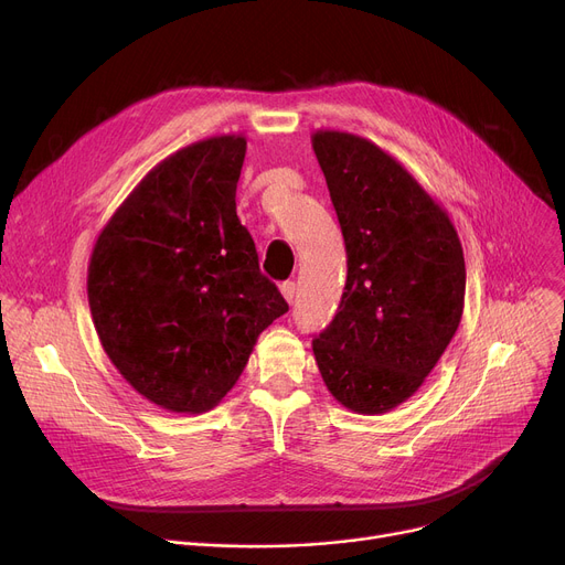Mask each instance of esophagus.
Listing matches in <instances>:
<instances>
[{
	"mask_svg": "<svg viewBox=\"0 0 565 565\" xmlns=\"http://www.w3.org/2000/svg\"><path fill=\"white\" fill-rule=\"evenodd\" d=\"M280 294H282L287 303H291V301H294V294H297V285H294L291 280L282 282V285H280Z\"/></svg>",
	"mask_w": 565,
	"mask_h": 565,
	"instance_id": "esophagus-1",
	"label": "esophagus"
}]
</instances>
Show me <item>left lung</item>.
<instances>
[{
  "label": "left lung",
  "instance_id": "1",
  "mask_svg": "<svg viewBox=\"0 0 565 565\" xmlns=\"http://www.w3.org/2000/svg\"><path fill=\"white\" fill-rule=\"evenodd\" d=\"M347 250V282L312 352L331 395L363 416L407 402L450 344L465 310L467 268L448 211L367 138L319 128Z\"/></svg>",
  "mask_w": 565,
  "mask_h": 565
}]
</instances>
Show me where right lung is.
I'll return each instance as SVG.
<instances>
[{"label": "right lung", "instance_id": "add662e5", "mask_svg": "<svg viewBox=\"0 0 565 565\" xmlns=\"http://www.w3.org/2000/svg\"><path fill=\"white\" fill-rule=\"evenodd\" d=\"M246 136H213L151 168L98 232L87 297L121 377L160 409L202 414L289 306L236 216Z\"/></svg>", "mask_w": 565, "mask_h": 565}]
</instances>
